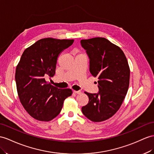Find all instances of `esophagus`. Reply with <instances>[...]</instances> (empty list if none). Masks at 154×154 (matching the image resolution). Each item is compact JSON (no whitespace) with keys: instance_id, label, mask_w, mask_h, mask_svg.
Wrapping results in <instances>:
<instances>
[{"instance_id":"1","label":"esophagus","mask_w":154,"mask_h":154,"mask_svg":"<svg viewBox=\"0 0 154 154\" xmlns=\"http://www.w3.org/2000/svg\"><path fill=\"white\" fill-rule=\"evenodd\" d=\"M73 92L74 93H76V94H80L81 93V91H74Z\"/></svg>"}]
</instances>
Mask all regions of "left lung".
Instances as JSON below:
<instances>
[{
  "mask_svg": "<svg viewBox=\"0 0 154 154\" xmlns=\"http://www.w3.org/2000/svg\"><path fill=\"white\" fill-rule=\"evenodd\" d=\"M82 48L89 59V71L99 80V92H85L88 104L82 108L86 118L100 122L114 116L128 91L130 69L127 58L120 48L105 38L82 40Z\"/></svg>",
  "mask_w": 154,
  "mask_h": 154,
  "instance_id": "8db88e82",
  "label": "left lung"
}]
</instances>
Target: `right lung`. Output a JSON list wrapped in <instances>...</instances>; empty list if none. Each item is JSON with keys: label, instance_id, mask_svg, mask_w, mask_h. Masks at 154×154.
I'll use <instances>...</instances> for the list:
<instances>
[{"label": "right lung", "instance_id": "1", "mask_svg": "<svg viewBox=\"0 0 154 154\" xmlns=\"http://www.w3.org/2000/svg\"><path fill=\"white\" fill-rule=\"evenodd\" d=\"M74 40L40 39L23 51L15 79L19 98L25 110L39 121L48 122L61 112L63 102L72 95L70 89H58L45 80L53 77L60 54Z\"/></svg>", "mask_w": 154, "mask_h": 154}]
</instances>
